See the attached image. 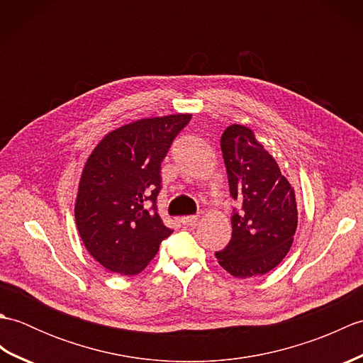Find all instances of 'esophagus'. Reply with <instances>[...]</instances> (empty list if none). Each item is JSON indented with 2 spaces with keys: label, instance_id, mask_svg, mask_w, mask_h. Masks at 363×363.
Wrapping results in <instances>:
<instances>
[{
  "label": "esophagus",
  "instance_id": "1",
  "mask_svg": "<svg viewBox=\"0 0 363 363\" xmlns=\"http://www.w3.org/2000/svg\"><path fill=\"white\" fill-rule=\"evenodd\" d=\"M181 223L184 226H196L198 217H196V215H187V217L181 218Z\"/></svg>",
  "mask_w": 363,
  "mask_h": 363
}]
</instances>
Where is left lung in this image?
Instances as JSON below:
<instances>
[{
    "mask_svg": "<svg viewBox=\"0 0 363 363\" xmlns=\"http://www.w3.org/2000/svg\"><path fill=\"white\" fill-rule=\"evenodd\" d=\"M233 209V237L215 252L218 264L237 277L265 274L289 252L298 226L295 191L252 130L242 125L221 135Z\"/></svg>",
    "mask_w": 363,
    "mask_h": 363,
    "instance_id": "8db88e82",
    "label": "left lung"
}]
</instances>
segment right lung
<instances>
[{
  "label": "right lung",
  "mask_w": 363,
  "mask_h": 363,
  "mask_svg": "<svg viewBox=\"0 0 363 363\" xmlns=\"http://www.w3.org/2000/svg\"><path fill=\"white\" fill-rule=\"evenodd\" d=\"M191 115L138 120L107 134L90 154L74 218L87 251L104 268L135 274L172 235L157 212L160 164Z\"/></svg>",
  "instance_id": "right-lung-1"
}]
</instances>
